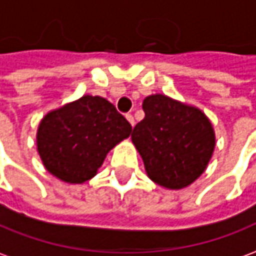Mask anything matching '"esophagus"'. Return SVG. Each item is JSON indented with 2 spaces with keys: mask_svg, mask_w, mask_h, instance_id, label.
<instances>
[{
  "mask_svg": "<svg viewBox=\"0 0 256 256\" xmlns=\"http://www.w3.org/2000/svg\"><path fill=\"white\" fill-rule=\"evenodd\" d=\"M126 119H128V123H130L132 126H134V118H133V115H132V114H128V115H126Z\"/></svg>",
  "mask_w": 256,
  "mask_h": 256,
  "instance_id": "1",
  "label": "esophagus"
}]
</instances>
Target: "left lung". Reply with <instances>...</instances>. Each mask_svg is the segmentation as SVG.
Masks as SVG:
<instances>
[{
    "label": "left lung",
    "instance_id": "8db88e82",
    "mask_svg": "<svg viewBox=\"0 0 256 256\" xmlns=\"http://www.w3.org/2000/svg\"><path fill=\"white\" fill-rule=\"evenodd\" d=\"M146 118L132 140L146 174L166 188H183L200 178L215 148V134L200 110L155 94L142 102Z\"/></svg>",
    "mask_w": 256,
    "mask_h": 256
}]
</instances>
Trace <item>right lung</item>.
<instances>
[{
	"instance_id": "add662e5",
	"label": "right lung",
	"mask_w": 256,
	"mask_h": 256,
	"mask_svg": "<svg viewBox=\"0 0 256 256\" xmlns=\"http://www.w3.org/2000/svg\"><path fill=\"white\" fill-rule=\"evenodd\" d=\"M130 133L132 124L110 101L84 96L41 120L37 150L54 176L68 183H83L97 173L106 154Z\"/></svg>"
}]
</instances>
